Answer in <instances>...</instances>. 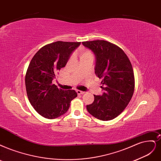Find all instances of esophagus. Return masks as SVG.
Instances as JSON below:
<instances>
[{"mask_svg": "<svg viewBox=\"0 0 161 161\" xmlns=\"http://www.w3.org/2000/svg\"><path fill=\"white\" fill-rule=\"evenodd\" d=\"M76 92H77V93L78 94V95H81V94H84L85 92H82V91H80V90H77L76 91Z\"/></svg>", "mask_w": 161, "mask_h": 161, "instance_id": "esophagus-1", "label": "esophagus"}]
</instances>
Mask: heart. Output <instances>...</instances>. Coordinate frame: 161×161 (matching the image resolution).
Instances as JSON below:
<instances>
[{
  "instance_id": "heart-1",
  "label": "heart",
  "mask_w": 161,
  "mask_h": 161,
  "mask_svg": "<svg viewBox=\"0 0 161 161\" xmlns=\"http://www.w3.org/2000/svg\"><path fill=\"white\" fill-rule=\"evenodd\" d=\"M79 56H80V60L93 57L92 53L90 50L86 48H81L79 50Z\"/></svg>"
}]
</instances>
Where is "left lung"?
<instances>
[{
    "mask_svg": "<svg viewBox=\"0 0 161 161\" xmlns=\"http://www.w3.org/2000/svg\"><path fill=\"white\" fill-rule=\"evenodd\" d=\"M96 56L95 73L102 79V96L94 95V102L86 106L90 114L102 121L119 115L132 98L135 90L133 66L124 51L102 40L83 42Z\"/></svg>",
    "mask_w": 161,
    "mask_h": 161,
    "instance_id": "obj_1",
    "label": "left lung"
}]
</instances>
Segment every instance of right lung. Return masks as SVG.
<instances>
[{"instance_id": "add662e5", "label": "right lung", "mask_w": 161, "mask_h": 161, "mask_svg": "<svg viewBox=\"0 0 161 161\" xmlns=\"http://www.w3.org/2000/svg\"><path fill=\"white\" fill-rule=\"evenodd\" d=\"M81 42L58 41L46 44L35 53L28 67L25 85L29 102L38 114L52 119L68 110L77 95L52 84L55 74L66 64L69 57Z\"/></svg>"}]
</instances>
